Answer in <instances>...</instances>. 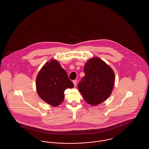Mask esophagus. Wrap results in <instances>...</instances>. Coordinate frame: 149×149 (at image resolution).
Returning <instances> with one entry per match:
<instances>
[{"mask_svg": "<svg viewBox=\"0 0 149 149\" xmlns=\"http://www.w3.org/2000/svg\"><path fill=\"white\" fill-rule=\"evenodd\" d=\"M73 83H74L75 86H77V80H73Z\"/></svg>", "mask_w": 149, "mask_h": 149, "instance_id": "34e87169", "label": "esophagus"}]
</instances>
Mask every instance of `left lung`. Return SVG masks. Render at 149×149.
Wrapping results in <instances>:
<instances>
[{
  "label": "left lung",
  "mask_w": 149,
  "mask_h": 149,
  "mask_svg": "<svg viewBox=\"0 0 149 149\" xmlns=\"http://www.w3.org/2000/svg\"><path fill=\"white\" fill-rule=\"evenodd\" d=\"M85 76L78 84L79 91L85 101L93 106L104 102L111 95L114 81L112 69L98 57L85 64Z\"/></svg>",
  "instance_id": "8db88e82"
}]
</instances>
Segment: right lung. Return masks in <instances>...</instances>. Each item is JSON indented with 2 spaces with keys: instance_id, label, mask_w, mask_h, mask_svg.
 Here are the masks:
<instances>
[{
  "instance_id": "obj_1",
  "label": "right lung",
  "mask_w": 149,
  "mask_h": 149,
  "mask_svg": "<svg viewBox=\"0 0 149 149\" xmlns=\"http://www.w3.org/2000/svg\"><path fill=\"white\" fill-rule=\"evenodd\" d=\"M73 87L66 72L55 60L45 64L36 78L38 94L52 106L60 104L64 99V91Z\"/></svg>"
}]
</instances>
